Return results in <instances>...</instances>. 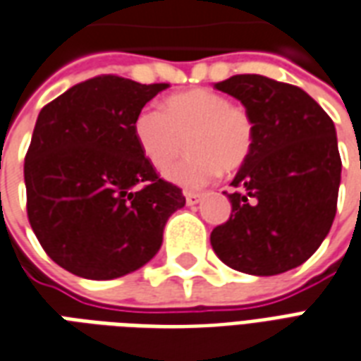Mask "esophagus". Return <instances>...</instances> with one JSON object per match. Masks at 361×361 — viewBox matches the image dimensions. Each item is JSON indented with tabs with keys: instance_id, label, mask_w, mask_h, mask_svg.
<instances>
[{
	"instance_id": "obj_1",
	"label": "esophagus",
	"mask_w": 361,
	"mask_h": 361,
	"mask_svg": "<svg viewBox=\"0 0 361 361\" xmlns=\"http://www.w3.org/2000/svg\"><path fill=\"white\" fill-rule=\"evenodd\" d=\"M201 199H202V193H197V191H185V201H188V204H197Z\"/></svg>"
}]
</instances>
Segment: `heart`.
I'll list each match as a JSON object with an SVG mask.
<instances>
[{"label": "heart", "mask_w": 361, "mask_h": 361, "mask_svg": "<svg viewBox=\"0 0 361 361\" xmlns=\"http://www.w3.org/2000/svg\"><path fill=\"white\" fill-rule=\"evenodd\" d=\"M141 153L157 170L178 159L188 141L189 154L166 172L183 188H201L216 173L231 172L248 159L255 145V122L243 105L208 90L166 99L164 109L147 105L133 120Z\"/></svg>", "instance_id": "heart-1"}]
</instances>
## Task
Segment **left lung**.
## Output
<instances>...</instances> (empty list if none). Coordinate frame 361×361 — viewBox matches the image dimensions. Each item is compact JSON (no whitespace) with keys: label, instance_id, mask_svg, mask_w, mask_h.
I'll list each match as a JSON object with an SVG mask.
<instances>
[{"label":"left lung","instance_id":"obj_1","mask_svg":"<svg viewBox=\"0 0 361 361\" xmlns=\"http://www.w3.org/2000/svg\"><path fill=\"white\" fill-rule=\"evenodd\" d=\"M255 122V145L228 195L231 216L210 245L229 268L277 276L316 252L337 212L341 154L329 114L300 87L260 74L214 84Z\"/></svg>","mask_w":361,"mask_h":361}]
</instances>
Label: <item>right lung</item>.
Instances as JSON below:
<instances>
[{
  "label": "right lung",
  "instance_id": "add662e5",
  "mask_svg": "<svg viewBox=\"0 0 361 361\" xmlns=\"http://www.w3.org/2000/svg\"><path fill=\"white\" fill-rule=\"evenodd\" d=\"M166 87L103 74L39 111L24 159L26 212L47 256L74 276L114 279L145 266L185 204L133 135L137 113Z\"/></svg>",
  "mask_w": 361,
  "mask_h": 361
}]
</instances>
